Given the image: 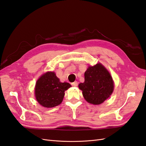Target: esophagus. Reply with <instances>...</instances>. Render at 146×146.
Instances as JSON below:
<instances>
[{
  "label": "esophagus",
  "mask_w": 146,
  "mask_h": 146,
  "mask_svg": "<svg viewBox=\"0 0 146 146\" xmlns=\"http://www.w3.org/2000/svg\"><path fill=\"white\" fill-rule=\"evenodd\" d=\"M71 85H72L73 86H77V85H78V82H77V81H76V82H74L72 83Z\"/></svg>",
  "instance_id": "34e87169"
}]
</instances>
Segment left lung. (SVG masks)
Listing matches in <instances>:
<instances>
[{"instance_id": "1", "label": "left lung", "mask_w": 146, "mask_h": 146, "mask_svg": "<svg viewBox=\"0 0 146 146\" xmlns=\"http://www.w3.org/2000/svg\"><path fill=\"white\" fill-rule=\"evenodd\" d=\"M78 88L88 102L99 105L112 94L114 84L108 70L98 63L87 69L85 72V82L79 84Z\"/></svg>"}]
</instances>
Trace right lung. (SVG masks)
<instances>
[{
	"label": "right lung",
	"instance_id": "obj_1",
	"mask_svg": "<svg viewBox=\"0 0 146 146\" xmlns=\"http://www.w3.org/2000/svg\"><path fill=\"white\" fill-rule=\"evenodd\" d=\"M70 87L69 83L60 82L54 72H47L36 82L35 97L42 107L52 108L62 102L64 91Z\"/></svg>",
	"mask_w": 146,
	"mask_h": 146
}]
</instances>
